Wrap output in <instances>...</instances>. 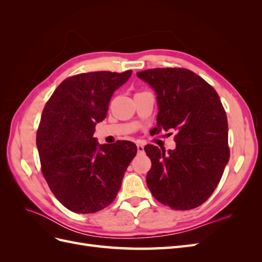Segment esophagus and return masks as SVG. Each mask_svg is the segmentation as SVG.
Listing matches in <instances>:
<instances>
[{"instance_id":"obj_1","label":"esophagus","mask_w":262,"mask_h":262,"mask_svg":"<svg viewBox=\"0 0 262 262\" xmlns=\"http://www.w3.org/2000/svg\"><path fill=\"white\" fill-rule=\"evenodd\" d=\"M137 148H138V153H143V152H144V146H143V144L138 143V144H137Z\"/></svg>"}]
</instances>
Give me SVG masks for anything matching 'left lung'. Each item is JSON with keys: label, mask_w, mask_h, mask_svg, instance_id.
<instances>
[{"label": "left lung", "mask_w": 262, "mask_h": 262, "mask_svg": "<svg viewBox=\"0 0 262 262\" xmlns=\"http://www.w3.org/2000/svg\"><path fill=\"white\" fill-rule=\"evenodd\" d=\"M137 75L157 94V133L175 129L176 148L145 145L152 162L150 193L172 210H191L207 201L229 160L228 124L216 91L184 68H156Z\"/></svg>", "instance_id": "obj_1"}]
</instances>
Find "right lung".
<instances>
[{"label": "right lung", "mask_w": 262, "mask_h": 262, "mask_svg": "<svg viewBox=\"0 0 262 262\" xmlns=\"http://www.w3.org/2000/svg\"><path fill=\"white\" fill-rule=\"evenodd\" d=\"M132 71H98L70 76L43 108L37 130L41 172L54 196L75 213H95L112 203L137 154L130 141L98 145L93 138L114 92Z\"/></svg>", "instance_id": "right-lung-1"}]
</instances>
